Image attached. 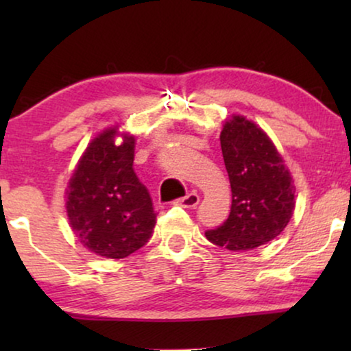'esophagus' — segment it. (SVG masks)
I'll return each instance as SVG.
<instances>
[{"instance_id": "obj_1", "label": "esophagus", "mask_w": 351, "mask_h": 351, "mask_svg": "<svg viewBox=\"0 0 351 351\" xmlns=\"http://www.w3.org/2000/svg\"><path fill=\"white\" fill-rule=\"evenodd\" d=\"M199 203V196L196 193H189L186 196H184V198L177 199L176 204L177 206H182V208H196Z\"/></svg>"}]
</instances>
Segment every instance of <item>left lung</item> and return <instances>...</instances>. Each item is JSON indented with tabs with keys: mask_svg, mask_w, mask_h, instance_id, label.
I'll use <instances>...</instances> for the list:
<instances>
[{
	"mask_svg": "<svg viewBox=\"0 0 351 351\" xmlns=\"http://www.w3.org/2000/svg\"><path fill=\"white\" fill-rule=\"evenodd\" d=\"M223 162L232 186V209L206 238L228 251H251L275 239L294 213V180L270 137L234 114L220 132Z\"/></svg>",
	"mask_w": 351,
	"mask_h": 351,
	"instance_id": "1",
	"label": "left lung"
}]
</instances>
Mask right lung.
<instances>
[{"label": "right lung", "instance_id": "add662e5", "mask_svg": "<svg viewBox=\"0 0 351 351\" xmlns=\"http://www.w3.org/2000/svg\"><path fill=\"white\" fill-rule=\"evenodd\" d=\"M118 128L93 138L66 189V215L80 243L107 258H124L145 246L156 223L147 186L134 172L136 138Z\"/></svg>", "mask_w": 351, "mask_h": 351}]
</instances>
